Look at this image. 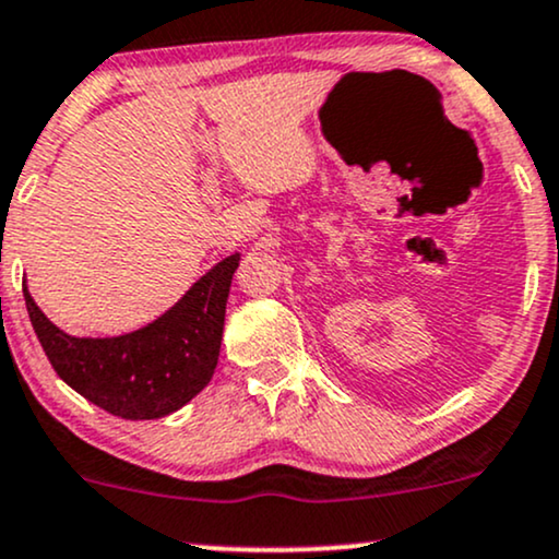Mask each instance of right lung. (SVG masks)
I'll return each instance as SVG.
<instances>
[{
    "label": "right lung",
    "mask_w": 559,
    "mask_h": 559,
    "mask_svg": "<svg viewBox=\"0 0 559 559\" xmlns=\"http://www.w3.org/2000/svg\"><path fill=\"white\" fill-rule=\"evenodd\" d=\"M239 260L234 252L215 262L160 318L111 338L59 331L33 301L28 284L23 297L33 331L67 385L122 419H160L179 412L213 378Z\"/></svg>",
    "instance_id": "1"
}]
</instances>
